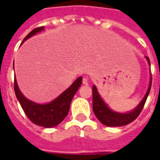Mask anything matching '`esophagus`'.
<instances>
[{
	"label": "esophagus",
	"instance_id": "34e87169",
	"mask_svg": "<svg viewBox=\"0 0 160 160\" xmlns=\"http://www.w3.org/2000/svg\"><path fill=\"white\" fill-rule=\"evenodd\" d=\"M82 83H83V85H89V79L86 77H84L82 80Z\"/></svg>",
	"mask_w": 160,
	"mask_h": 160
}]
</instances>
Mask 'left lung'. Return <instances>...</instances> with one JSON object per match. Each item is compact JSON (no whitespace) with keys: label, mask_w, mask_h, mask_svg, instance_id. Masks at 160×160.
<instances>
[{"label":"left lung","mask_w":160,"mask_h":160,"mask_svg":"<svg viewBox=\"0 0 160 160\" xmlns=\"http://www.w3.org/2000/svg\"><path fill=\"white\" fill-rule=\"evenodd\" d=\"M149 65H150V61H149V57H146ZM152 84V77H150V82H149V89L147 90L146 94L141 100V102L139 103L138 106L132 111L129 113H118V112L113 111L109 109L107 105L104 102V100L101 99L100 95L98 93V90L94 85L92 88V94H93V111L95 113V116L97 117V119L100 120L103 124H105L106 126L111 127H118L126 125V124L131 123L139 116L140 112L144 108V105L146 102L147 97L149 94L150 89H151Z\"/></svg>","instance_id":"8db88e82"}]
</instances>
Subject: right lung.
Instances as JSON below:
<instances>
[{"instance_id":"add662e5","label":"right lung","mask_w":160,"mask_h":160,"mask_svg":"<svg viewBox=\"0 0 160 160\" xmlns=\"http://www.w3.org/2000/svg\"><path fill=\"white\" fill-rule=\"evenodd\" d=\"M43 30L44 26L35 28L25 37L22 43L27 39L38 32H41ZM81 83H82V77L80 76L61 95H59L51 102L45 105L36 104L26 99L22 95L21 90H19L16 77L14 81V90L16 98L21 104L25 114L31 122H33L36 125L42 126L44 128H52L61 123L63 119L67 116L71 100L75 93L77 92L78 89L81 85Z\"/></svg>"}]
</instances>
